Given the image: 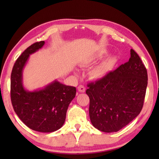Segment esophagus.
<instances>
[{"label":"esophagus","instance_id":"obj_1","mask_svg":"<svg viewBox=\"0 0 159 159\" xmlns=\"http://www.w3.org/2000/svg\"><path fill=\"white\" fill-rule=\"evenodd\" d=\"M78 91H79V92L84 93L85 92V87L83 85H79V87H78Z\"/></svg>","mask_w":159,"mask_h":159}]
</instances>
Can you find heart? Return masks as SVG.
I'll use <instances>...</instances> for the list:
<instances>
[{"instance_id": "obj_1", "label": "heart", "mask_w": 159, "mask_h": 159, "mask_svg": "<svg viewBox=\"0 0 159 159\" xmlns=\"http://www.w3.org/2000/svg\"><path fill=\"white\" fill-rule=\"evenodd\" d=\"M107 52L106 50H102L99 52L97 55L93 57V59L91 61V62H95L96 61L103 58L104 56L107 55ZM116 63V59L114 57H111L103 61L99 65L96 66L92 70L91 72V76L93 79H101L106 76L111 70H113L115 64Z\"/></svg>"}]
</instances>
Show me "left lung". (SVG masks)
<instances>
[{
	"mask_svg": "<svg viewBox=\"0 0 159 159\" xmlns=\"http://www.w3.org/2000/svg\"><path fill=\"white\" fill-rule=\"evenodd\" d=\"M147 85V70L131 49L128 62L87 85L93 126L104 133L117 132L126 126L142 109Z\"/></svg>",
	"mask_w": 159,
	"mask_h": 159,
	"instance_id": "left-lung-1",
	"label": "left lung"
}]
</instances>
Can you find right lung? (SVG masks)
Here are the masks:
<instances>
[{
	"instance_id": "right-lung-1",
	"label": "right lung",
	"mask_w": 159,
	"mask_h": 159,
	"mask_svg": "<svg viewBox=\"0 0 159 159\" xmlns=\"http://www.w3.org/2000/svg\"><path fill=\"white\" fill-rule=\"evenodd\" d=\"M44 43V41L34 43L17 59L11 74V100L14 111L26 126L41 133H52L65 122L67 108L76 89L56 80L41 89L29 92L25 89L24 67L30 55L42 48Z\"/></svg>"
}]
</instances>
